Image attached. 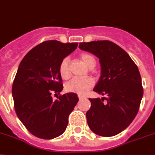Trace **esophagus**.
Listing matches in <instances>:
<instances>
[{"label": "esophagus", "mask_w": 155, "mask_h": 155, "mask_svg": "<svg viewBox=\"0 0 155 155\" xmlns=\"http://www.w3.org/2000/svg\"><path fill=\"white\" fill-rule=\"evenodd\" d=\"M78 97L79 100H81V99H83V98H85V97H84V96L80 95V94H78Z\"/></svg>", "instance_id": "34e87169"}]
</instances>
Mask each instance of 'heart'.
Returning a JSON list of instances; mask_svg holds the SVG:
<instances>
[{"mask_svg":"<svg viewBox=\"0 0 155 155\" xmlns=\"http://www.w3.org/2000/svg\"><path fill=\"white\" fill-rule=\"evenodd\" d=\"M83 62L89 68H93L96 65L95 58L93 54L87 52H83L79 55ZM58 71L63 79H67L70 76V60L68 58H64L61 61L58 66ZM94 85V81L90 78H75L71 79L66 84V89L70 93H75L80 95H84Z\"/></svg>","mask_w":155,"mask_h":155,"instance_id":"obj_1","label":"heart"}]
</instances>
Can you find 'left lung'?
<instances>
[{
	"instance_id": "8db88e82",
	"label": "left lung",
	"mask_w": 155,
	"mask_h": 155,
	"mask_svg": "<svg viewBox=\"0 0 155 155\" xmlns=\"http://www.w3.org/2000/svg\"><path fill=\"white\" fill-rule=\"evenodd\" d=\"M79 47L99 58L101 76L93 91L108 96L89 98L88 125L101 136L117 135L131 124L139 112L143 89L138 66L124 50L111 41L84 42Z\"/></svg>"
}]
</instances>
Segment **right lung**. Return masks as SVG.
<instances>
[{
	"mask_svg": "<svg viewBox=\"0 0 155 155\" xmlns=\"http://www.w3.org/2000/svg\"><path fill=\"white\" fill-rule=\"evenodd\" d=\"M78 43L44 41L31 50L20 62L12 83L14 108L18 118L33 135L43 139L59 136L68 125V118L78 98L76 93L51 94L63 89L58 66L73 52Z\"/></svg>",
	"mask_w": 155,
	"mask_h": 155,
	"instance_id": "right-lung-1",
	"label": "right lung"
}]
</instances>
